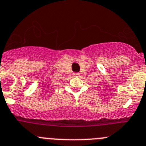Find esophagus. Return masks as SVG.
<instances>
[{"mask_svg":"<svg viewBox=\"0 0 146 146\" xmlns=\"http://www.w3.org/2000/svg\"><path fill=\"white\" fill-rule=\"evenodd\" d=\"M72 75L74 76V77H78V76H80V73H77V72H76V73H73Z\"/></svg>","mask_w":146,"mask_h":146,"instance_id":"1","label":"esophagus"}]
</instances>
